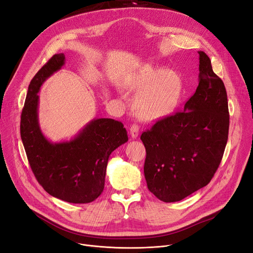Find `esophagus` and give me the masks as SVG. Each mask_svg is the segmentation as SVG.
I'll return each instance as SVG.
<instances>
[{"mask_svg": "<svg viewBox=\"0 0 253 253\" xmlns=\"http://www.w3.org/2000/svg\"><path fill=\"white\" fill-rule=\"evenodd\" d=\"M129 134H130L131 138L136 139L138 137V135H139V126L138 125H133V126H131L130 128H129Z\"/></svg>", "mask_w": 253, "mask_h": 253, "instance_id": "1", "label": "esophagus"}]
</instances>
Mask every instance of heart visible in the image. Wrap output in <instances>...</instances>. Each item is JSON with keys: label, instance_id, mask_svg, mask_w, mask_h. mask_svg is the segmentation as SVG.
I'll list each match as a JSON object with an SVG mask.
<instances>
[{"label": "heart", "instance_id": "b5f03b06", "mask_svg": "<svg viewBox=\"0 0 253 253\" xmlns=\"http://www.w3.org/2000/svg\"><path fill=\"white\" fill-rule=\"evenodd\" d=\"M128 88L141 90L135 103L137 114L145 120L169 116L183 93L181 77L172 70L144 65L126 82Z\"/></svg>", "mask_w": 253, "mask_h": 253}]
</instances>
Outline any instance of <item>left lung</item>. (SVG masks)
Instances as JSON below:
<instances>
[{
    "label": "left lung",
    "instance_id": "1",
    "mask_svg": "<svg viewBox=\"0 0 253 253\" xmlns=\"http://www.w3.org/2000/svg\"><path fill=\"white\" fill-rule=\"evenodd\" d=\"M199 54V85L184 111L159 119L141 135L147 187L166 203L181 201L206 186L227 142L230 113L224 84L213 72L209 56Z\"/></svg>",
    "mask_w": 253,
    "mask_h": 253
}]
</instances>
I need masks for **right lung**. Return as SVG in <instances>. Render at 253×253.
Returning a JSON list of instances; mask_svg holds the SVG:
<instances>
[{"label": "right lung", "instance_id": "obj_1", "mask_svg": "<svg viewBox=\"0 0 253 253\" xmlns=\"http://www.w3.org/2000/svg\"><path fill=\"white\" fill-rule=\"evenodd\" d=\"M65 64L54 54L32 79L20 118V137L31 169L41 186L54 198L86 204L104 190L109 156L128 138L124 125L111 118L93 119L70 141H48L38 123V92L43 82Z\"/></svg>", "mask_w": 253, "mask_h": 253}]
</instances>
